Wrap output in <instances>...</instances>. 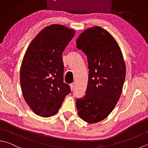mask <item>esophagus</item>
Listing matches in <instances>:
<instances>
[{"label":"esophagus","mask_w":148,"mask_h":148,"mask_svg":"<svg viewBox=\"0 0 148 148\" xmlns=\"http://www.w3.org/2000/svg\"><path fill=\"white\" fill-rule=\"evenodd\" d=\"M74 88H75V83H73L70 85V89H71V90L72 91V90H74Z\"/></svg>","instance_id":"obj_1"}]
</instances>
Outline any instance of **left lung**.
Listing matches in <instances>:
<instances>
[{"label": "left lung", "instance_id": "8db88e82", "mask_svg": "<svg viewBox=\"0 0 148 148\" xmlns=\"http://www.w3.org/2000/svg\"><path fill=\"white\" fill-rule=\"evenodd\" d=\"M76 44L87 56L89 69L86 95L76 101L77 112L84 121L97 123L106 118L119 101L126 64L117 42L101 27L86 29Z\"/></svg>", "mask_w": 148, "mask_h": 148}]
</instances>
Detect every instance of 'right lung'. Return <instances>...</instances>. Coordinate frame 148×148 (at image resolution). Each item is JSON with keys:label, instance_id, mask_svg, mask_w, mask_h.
Here are the masks:
<instances>
[{"label": "right lung", "instance_id": "add662e5", "mask_svg": "<svg viewBox=\"0 0 148 148\" xmlns=\"http://www.w3.org/2000/svg\"><path fill=\"white\" fill-rule=\"evenodd\" d=\"M75 34V30L63 25H50L35 36L25 53L20 72L21 90L36 115H55L70 93L63 80L62 54Z\"/></svg>", "mask_w": 148, "mask_h": 148}]
</instances>
